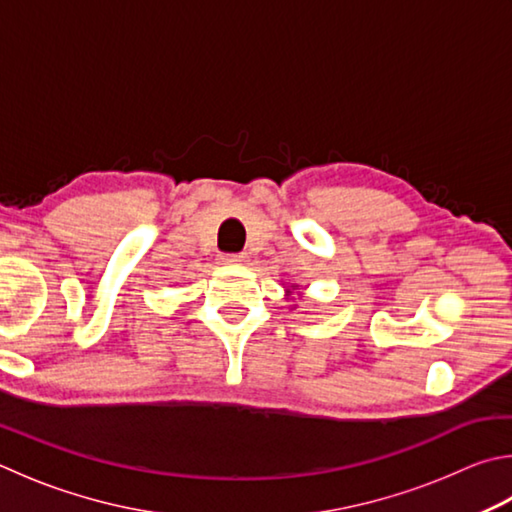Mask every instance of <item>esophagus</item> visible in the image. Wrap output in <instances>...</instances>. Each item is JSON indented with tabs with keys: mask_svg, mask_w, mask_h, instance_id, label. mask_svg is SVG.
I'll list each match as a JSON object with an SVG mask.
<instances>
[{
	"mask_svg": "<svg viewBox=\"0 0 512 512\" xmlns=\"http://www.w3.org/2000/svg\"><path fill=\"white\" fill-rule=\"evenodd\" d=\"M246 255L244 253H235V255H221V262L224 264H244L246 262Z\"/></svg>",
	"mask_w": 512,
	"mask_h": 512,
	"instance_id": "1",
	"label": "esophagus"
}]
</instances>
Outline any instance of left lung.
Listing matches in <instances>:
<instances>
[{
	"label": "left lung",
	"instance_id": "obj_1",
	"mask_svg": "<svg viewBox=\"0 0 512 512\" xmlns=\"http://www.w3.org/2000/svg\"><path fill=\"white\" fill-rule=\"evenodd\" d=\"M300 291H302V288H300V286H297V284H291V286H284V297H286V300H293V295H295V293H297V295H302ZM295 306H297V304H293V306H291V309H295Z\"/></svg>",
	"mask_w": 512,
	"mask_h": 512
}]
</instances>
